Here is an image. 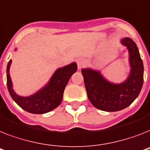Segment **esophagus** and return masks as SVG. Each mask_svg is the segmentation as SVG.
I'll return each instance as SVG.
<instances>
[{"label": "esophagus", "mask_w": 150, "mask_h": 150, "mask_svg": "<svg viewBox=\"0 0 150 150\" xmlns=\"http://www.w3.org/2000/svg\"><path fill=\"white\" fill-rule=\"evenodd\" d=\"M77 64H78V69H81L82 68L86 66V62L84 59H78L77 60Z\"/></svg>", "instance_id": "1"}]
</instances>
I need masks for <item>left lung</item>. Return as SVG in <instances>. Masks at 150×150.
<instances>
[{"mask_svg":"<svg viewBox=\"0 0 150 150\" xmlns=\"http://www.w3.org/2000/svg\"><path fill=\"white\" fill-rule=\"evenodd\" d=\"M122 44L129 52L131 72L126 81L112 84L106 81L99 71L81 69L88 98L96 108L106 112L122 110L132 104L137 98L143 84V64L136 43L129 38Z\"/></svg>","mask_w":150,"mask_h":150,"instance_id":"obj_1","label":"left lung"}]
</instances>
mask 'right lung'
Returning a JSON list of instances; mask_svg holds the SVG:
<instances>
[{
    "label": "right lung",
    "mask_w": 150,
    "mask_h": 150,
    "mask_svg": "<svg viewBox=\"0 0 150 150\" xmlns=\"http://www.w3.org/2000/svg\"><path fill=\"white\" fill-rule=\"evenodd\" d=\"M11 60L7 66V85L11 98L24 110L34 114L48 112L61 104L63 98L64 88L71 75L77 71V64L71 63L58 69L54 72L47 86L29 97H21L16 94L12 88V81L9 75Z\"/></svg>",
    "instance_id": "obj_1"
}]
</instances>
